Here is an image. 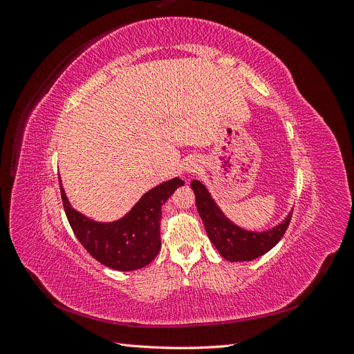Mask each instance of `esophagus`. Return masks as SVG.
Listing matches in <instances>:
<instances>
[{
	"mask_svg": "<svg viewBox=\"0 0 354 354\" xmlns=\"http://www.w3.org/2000/svg\"><path fill=\"white\" fill-rule=\"evenodd\" d=\"M196 169H198V165H196L195 162H189V164H186L185 168H183V171H185V173H187V174L195 173Z\"/></svg>",
	"mask_w": 354,
	"mask_h": 354,
	"instance_id": "esophagus-1",
	"label": "esophagus"
}]
</instances>
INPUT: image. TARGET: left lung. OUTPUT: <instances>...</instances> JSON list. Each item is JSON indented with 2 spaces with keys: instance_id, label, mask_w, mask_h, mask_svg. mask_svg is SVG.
Returning a JSON list of instances; mask_svg holds the SVG:
<instances>
[{
  "instance_id": "left-lung-1",
  "label": "left lung",
  "mask_w": 354,
  "mask_h": 354,
  "mask_svg": "<svg viewBox=\"0 0 354 354\" xmlns=\"http://www.w3.org/2000/svg\"><path fill=\"white\" fill-rule=\"evenodd\" d=\"M190 186L195 192L198 212L208 238L227 261H251L269 252L282 239L291 221L292 212L272 230L261 233L243 230L226 218L201 181L194 180Z\"/></svg>"
}]
</instances>
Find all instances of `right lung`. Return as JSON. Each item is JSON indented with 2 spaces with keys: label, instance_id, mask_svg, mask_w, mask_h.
<instances>
[{
  "label": "right lung",
  "instance_id": "1",
  "mask_svg": "<svg viewBox=\"0 0 354 354\" xmlns=\"http://www.w3.org/2000/svg\"><path fill=\"white\" fill-rule=\"evenodd\" d=\"M60 183L68 221L87 252L113 270L130 272L147 266L160 250V207L183 186L178 177L151 189L121 220L97 223L75 211Z\"/></svg>",
  "mask_w": 354,
  "mask_h": 354
}]
</instances>
